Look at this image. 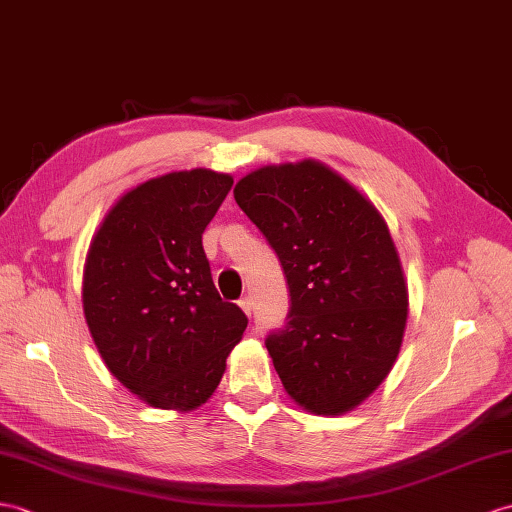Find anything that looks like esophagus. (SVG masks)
<instances>
[{
  "instance_id": "obj_1",
  "label": "esophagus",
  "mask_w": 512,
  "mask_h": 512,
  "mask_svg": "<svg viewBox=\"0 0 512 512\" xmlns=\"http://www.w3.org/2000/svg\"><path fill=\"white\" fill-rule=\"evenodd\" d=\"M239 306H241V310H243V313H245L247 317H252V310H254V302H252V299L243 297L241 302H239Z\"/></svg>"
}]
</instances>
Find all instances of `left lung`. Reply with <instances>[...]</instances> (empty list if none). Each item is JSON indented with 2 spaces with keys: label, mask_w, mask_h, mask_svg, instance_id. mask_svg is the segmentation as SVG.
Here are the masks:
<instances>
[{
  "label": "left lung",
  "mask_w": 512,
  "mask_h": 512,
  "mask_svg": "<svg viewBox=\"0 0 512 512\" xmlns=\"http://www.w3.org/2000/svg\"><path fill=\"white\" fill-rule=\"evenodd\" d=\"M234 199L276 249L289 321L267 350L291 400L343 415L389 376L404 341L408 284L380 210L319 160L267 165Z\"/></svg>",
  "instance_id": "left-lung-1"
}]
</instances>
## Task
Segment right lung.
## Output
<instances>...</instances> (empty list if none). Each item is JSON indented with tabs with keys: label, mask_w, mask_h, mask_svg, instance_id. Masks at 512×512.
<instances>
[{
	"label": "right lung",
	"mask_w": 512,
	"mask_h": 512,
	"mask_svg": "<svg viewBox=\"0 0 512 512\" xmlns=\"http://www.w3.org/2000/svg\"><path fill=\"white\" fill-rule=\"evenodd\" d=\"M210 169L171 171L123 193L93 234L82 308L104 365L162 410L215 393L243 339V310L219 297L202 234L232 189Z\"/></svg>",
	"instance_id": "obj_1"
}]
</instances>
